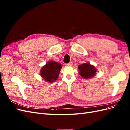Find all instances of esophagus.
Instances as JSON below:
<instances>
[{
  "label": "esophagus",
  "instance_id": "esophagus-1",
  "mask_svg": "<svg viewBox=\"0 0 130 130\" xmlns=\"http://www.w3.org/2000/svg\"><path fill=\"white\" fill-rule=\"evenodd\" d=\"M66 66H71L72 65V62H70L68 64H66Z\"/></svg>",
  "mask_w": 130,
  "mask_h": 130
}]
</instances>
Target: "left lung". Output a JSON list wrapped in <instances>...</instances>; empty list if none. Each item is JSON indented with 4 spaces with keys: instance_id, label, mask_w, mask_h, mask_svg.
<instances>
[{
    "instance_id": "left-lung-1",
    "label": "left lung",
    "mask_w": 130,
    "mask_h": 130,
    "mask_svg": "<svg viewBox=\"0 0 130 130\" xmlns=\"http://www.w3.org/2000/svg\"><path fill=\"white\" fill-rule=\"evenodd\" d=\"M78 68L79 69L80 75L86 79L92 77L96 75V69L89 63H84L79 65Z\"/></svg>"
}]
</instances>
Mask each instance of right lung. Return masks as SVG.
<instances>
[{
  "instance_id": "1",
  "label": "right lung",
  "mask_w": 130,
  "mask_h": 130,
  "mask_svg": "<svg viewBox=\"0 0 130 130\" xmlns=\"http://www.w3.org/2000/svg\"><path fill=\"white\" fill-rule=\"evenodd\" d=\"M62 66L60 63L50 61L42 67L40 75L45 81L53 82L57 80Z\"/></svg>"
}]
</instances>
